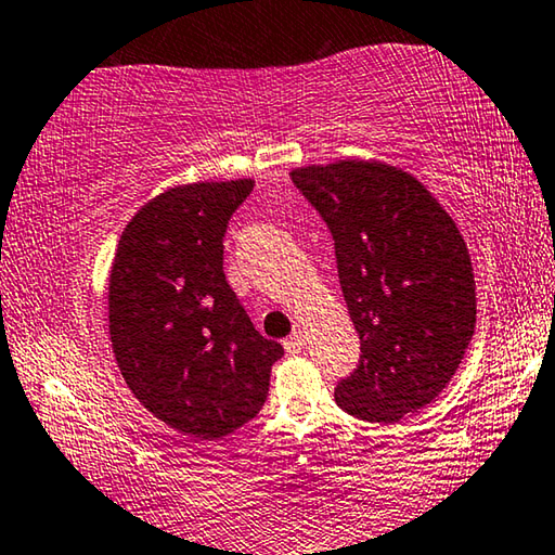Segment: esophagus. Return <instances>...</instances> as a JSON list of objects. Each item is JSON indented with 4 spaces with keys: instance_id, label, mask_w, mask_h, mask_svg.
I'll return each mask as SVG.
<instances>
[{
    "instance_id": "1",
    "label": "esophagus",
    "mask_w": 555,
    "mask_h": 555,
    "mask_svg": "<svg viewBox=\"0 0 555 555\" xmlns=\"http://www.w3.org/2000/svg\"><path fill=\"white\" fill-rule=\"evenodd\" d=\"M283 345H285V349H287L289 354H297L305 347V332L302 330H295L293 335H289Z\"/></svg>"
}]
</instances>
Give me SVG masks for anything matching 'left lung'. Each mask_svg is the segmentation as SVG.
<instances>
[{"label":"left lung","mask_w":555,"mask_h":555,"mask_svg":"<svg viewBox=\"0 0 555 555\" xmlns=\"http://www.w3.org/2000/svg\"><path fill=\"white\" fill-rule=\"evenodd\" d=\"M335 237L360 366L335 389L357 420L395 424L431 404L476 327V283L454 218L422 181L385 160L289 170Z\"/></svg>","instance_id":"8db88e82"}]
</instances>
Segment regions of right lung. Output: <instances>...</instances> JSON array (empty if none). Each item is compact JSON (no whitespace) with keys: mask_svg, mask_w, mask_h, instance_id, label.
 Masks as SVG:
<instances>
[{"mask_svg":"<svg viewBox=\"0 0 555 555\" xmlns=\"http://www.w3.org/2000/svg\"><path fill=\"white\" fill-rule=\"evenodd\" d=\"M255 181L170 185L133 212L108 272V335L126 385L170 429L216 441L266 404L283 347L225 283L223 235Z\"/></svg>","mask_w":555,"mask_h":555,"instance_id":"add662e5","label":"right lung"}]
</instances>
